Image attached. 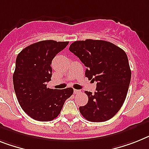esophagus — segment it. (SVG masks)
<instances>
[{
  "label": "esophagus",
  "instance_id": "obj_1",
  "mask_svg": "<svg viewBox=\"0 0 149 149\" xmlns=\"http://www.w3.org/2000/svg\"><path fill=\"white\" fill-rule=\"evenodd\" d=\"M74 94H79V93H81V91H79V90L74 89Z\"/></svg>",
  "mask_w": 149,
  "mask_h": 149
}]
</instances>
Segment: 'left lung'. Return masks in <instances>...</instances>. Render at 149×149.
Listing matches in <instances>:
<instances>
[{
	"label": "left lung",
	"instance_id": "left-lung-1",
	"mask_svg": "<svg viewBox=\"0 0 149 149\" xmlns=\"http://www.w3.org/2000/svg\"><path fill=\"white\" fill-rule=\"evenodd\" d=\"M69 50L87 67L86 77L97 82L94 94L85 91L88 102L80 107V113L88 121L109 120L120 110L130 84L126 52L110 42L94 39L74 42Z\"/></svg>",
	"mask_w": 149,
	"mask_h": 149
}]
</instances>
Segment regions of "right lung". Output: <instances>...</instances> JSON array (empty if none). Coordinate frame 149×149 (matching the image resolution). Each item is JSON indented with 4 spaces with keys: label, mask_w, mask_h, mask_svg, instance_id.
<instances>
[{
    "label": "right lung",
    "mask_w": 149,
    "mask_h": 149,
    "mask_svg": "<svg viewBox=\"0 0 149 149\" xmlns=\"http://www.w3.org/2000/svg\"><path fill=\"white\" fill-rule=\"evenodd\" d=\"M68 42L43 40L29 45L17 55L13 75L14 91L19 105L33 119L51 121L57 117L73 88L49 89L52 61Z\"/></svg>",
    "instance_id": "add662e5"
}]
</instances>
